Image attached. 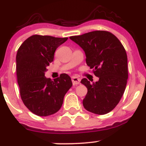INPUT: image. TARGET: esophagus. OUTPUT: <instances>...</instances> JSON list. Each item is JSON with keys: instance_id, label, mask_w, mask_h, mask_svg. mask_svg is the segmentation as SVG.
<instances>
[{"instance_id": "1", "label": "esophagus", "mask_w": 146, "mask_h": 146, "mask_svg": "<svg viewBox=\"0 0 146 146\" xmlns=\"http://www.w3.org/2000/svg\"><path fill=\"white\" fill-rule=\"evenodd\" d=\"M72 81L74 86H77V85H79L80 83V79L78 77H77V76L72 77Z\"/></svg>"}]
</instances>
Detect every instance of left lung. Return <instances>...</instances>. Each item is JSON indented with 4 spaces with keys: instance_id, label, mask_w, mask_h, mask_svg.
<instances>
[{
    "instance_id": "obj_1",
    "label": "left lung",
    "mask_w": 146,
    "mask_h": 146,
    "mask_svg": "<svg viewBox=\"0 0 146 146\" xmlns=\"http://www.w3.org/2000/svg\"><path fill=\"white\" fill-rule=\"evenodd\" d=\"M69 38L83 50L86 64L99 77L93 83L86 78L81 80L88 89L82 101L85 109L97 115L108 113L118 104L126 86L128 66L124 47L115 36L104 31Z\"/></svg>"
}]
</instances>
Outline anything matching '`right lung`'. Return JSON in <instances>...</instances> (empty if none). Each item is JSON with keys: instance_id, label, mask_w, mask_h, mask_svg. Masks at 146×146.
<instances>
[{"instance_id": "add662e5", "label": "right lung", "mask_w": 146, "mask_h": 146, "mask_svg": "<svg viewBox=\"0 0 146 146\" xmlns=\"http://www.w3.org/2000/svg\"><path fill=\"white\" fill-rule=\"evenodd\" d=\"M67 39L33 35L17 50V77L20 96L27 108L38 116L57 113L72 86L71 77L66 74H61L53 80L44 76L47 67L53 60L55 51Z\"/></svg>"}]
</instances>
